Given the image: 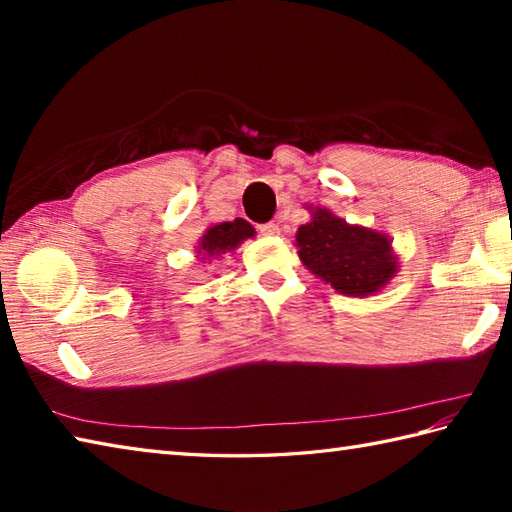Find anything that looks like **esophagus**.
<instances>
[{
  "mask_svg": "<svg viewBox=\"0 0 512 512\" xmlns=\"http://www.w3.org/2000/svg\"><path fill=\"white\" fill-rule=\"evenodd\" d=\"M257 231L262 235H279V226L275 222H266V224H259Z\"/></svg>",
  "mask_w": 512,
  "mask_h": 512,
  "instance_id": "esophagus-1",
  "label": "esophagus"
}]
</instances>
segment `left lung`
I'll use <instances>...</instances> for the list:
<instances>
[{
	"instance_id": "left-lung-1",
	"label": "left lung",
	"mask_w": 512,
	"mask_h": 512,
	"mask_svg": "<svg viewBox=\"0 0 512 512\" xmlns=\"http://www.w3.org/2000/svg\"><path fill=\"white\" fill-rule=\"evenodd\" d=\"M299 257L314 275L350 297H369L396 273L389 237L350 226L330 211L317 209L297 231Z\"/></svg>"
}]
</instances>
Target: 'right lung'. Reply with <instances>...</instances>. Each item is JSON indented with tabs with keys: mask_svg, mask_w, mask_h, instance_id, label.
Here are the masks:
<instances>
[{
	"mask_svg": "<svg viewBox=\"0 0 512 512\" xmlns=\"http://www.w3.org/2000/svg\"><path fill=\"white\" fill-rule=\"evenodd\" d=\"M253 235H255V228L250 226L246 220H242V217H237V220H233V222L215 224L202 235L198 253H202L204 250L206 257L228 253V250H233L242 244L246 237H253Z\"/></svg>",
	"mask_w": 512,
	"mask_h": 512,
	"instance_id": "obj_1",
	"label": "right lung"
}]
</instances>
